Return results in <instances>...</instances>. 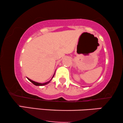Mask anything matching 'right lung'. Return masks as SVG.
Returning a JSON list of instances; mask_svg holds the SVG:
<instances>
[{
  "mask_svg": "<svg viewBox=\"0 0 123 123\" xmlns=\"http://www.w3.org/2000/svg\"><path fill=\"white\" fill-rule=\"evenodd\" d=\"M54 74H55V73H54ZM54 75H53V77H52V78H53L54 77ZM52 78H51V80H52ZM27 79L28 80H30V82H32V83L33 85H35V86H44V85H47V84H48L49 83V82L51 81V80H49V81H48V82H46V83H38V82H35V81H33V80H30V79H29L28 78H27Z\"/></svg>",
  "mask_w": 123,
  "mask_h": 123,
  "instance_id": "add662e5",
  "label": "right lung"
}]
</instances>
